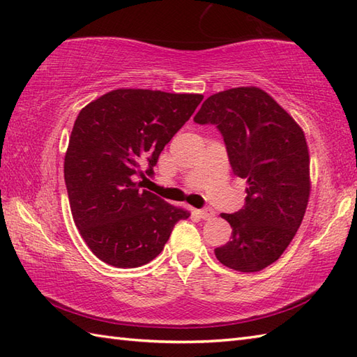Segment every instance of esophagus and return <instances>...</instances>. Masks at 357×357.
<instances>
[{
    "label": "esophagus",
    "instance_id": "obj_1",
    "mask_svg": "<svg viewBox=\"0 0 357 357\" xmlns=\"http://www.w3.org/2000/svg\"><path fill=\"white\" fill-rule=\"evenodd\" d=\"M198 215H199L202 219H206V221H210V219H213V218H215V211H213V208L207 207V208H202V210H199V211H198Z\"/></svg>",
    "mask_w": 357,
    "mask_h": 357
}]
</instances>
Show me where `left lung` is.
Here are the masks:
<instances>
[{
	"mask_svg": "<svg viewBox=\"0 0 357 357\" xmlns=\"http://www.w3.org/2000/svg\"><path fill=\"white\" fill-rule=\"evenodd\" d=\"M195 123L219 128L234 174L247 179L245 206L221 213L231 241L215 248L218 261L242 273L261 271L285 252L305 215L312 192L305 133L255 86L208 96Z\"/></svg>",
	"mask_w": 357,
	"mask_h": 357,
	"instance_id": "left-lung-1",
	"label": "left lung"
}]
</instances>
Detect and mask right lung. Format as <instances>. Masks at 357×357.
<instances>
[{"label": "right lung", "instance_id": "1", "mask_svg": "<svg viewBox=\"0 0 357 357\" xmlns=\"http://www.w3.org/2000/svg\"><path fill=\"white\" fill-rule=\"evenodd\" d=\"M202 98L116 89L81 109L64 179L75 225L98 259L116 268L141 267L162 252L174 224L190 216L142 190L138 178L153 174L159 153Z\"/></svg>", "mask_w": 357, "mask_h": 357}]
</instances>
